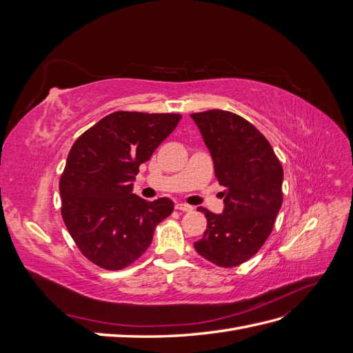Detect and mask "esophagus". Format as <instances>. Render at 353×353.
Wrapping results in <instances>:
<instances>
[{
  "label": "esophagus",
  "instance_id": "34e87169",
  "mask_svg": "<svg viewBox=\"0 0 353 353\" xmlns=\"http://www.w3.org/2000/svg\"><path fill=\"white\" fill-rule=\"evenodd\" d=\"M175 208H176V210H181V212H191V210H193V206L185 205V203H178Z\"/></svg>",
  "mask_w": 353,
  "mask_h": 353
}]
</instances>
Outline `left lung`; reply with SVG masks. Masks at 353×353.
<instances>
[{"label": "left lung", "mask_w": 353, "mask_h": 353, "mask_svg": "<svg viewBox=\"0 0 353 353\" xmlns=\"http://www.w3.org/2000/svg\"><path fill=\"white\" fill-rule=\"evenodd\" d=\"M209 148L215 175L225 187L219 215L208 219L196 252L222 268H232L258 253L283 205V166L268 140L241 116L225 110L190 114Z\"/></svg>", "instance_id": "obj_1"}]
</instances>
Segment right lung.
<instances>
[{"label":"right lung","instance_id":"1","mask_svg":"<svg viewBox=\"0 0 353 353\" xmlns=\"http://www.w3.org/2000/svg\"><path fill=\"white\" fill-rule=\"evenodd\" d=\"M179 121L176 113L114 112L72 145L59 185L61 216L81 253L100 268L117 271L137 261L172 213V200L145 201L132 183Z\"/></svg>","mask_w":353,"mask_h":353}]
</instances>
